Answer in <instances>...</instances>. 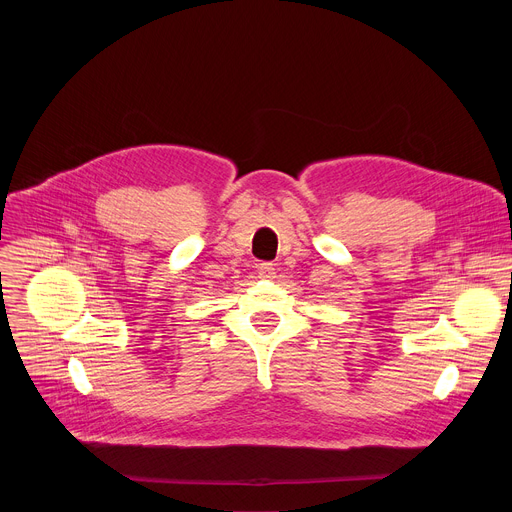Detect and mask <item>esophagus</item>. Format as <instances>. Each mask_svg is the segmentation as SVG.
<instances>
[{
    "label": "esophagus",
    "mask_w": 512,
    "mask_h": 512,
    "mask_svg": "<svg viewBox=\"0 0 512 512\" xmlns=\"http://www.w3.org/2000/svg\"><path fill=\"white\" fill-rule=\"evenodd\" d=\"M259 275L265 279H273L275 277V265L273 263H261L259 265Z\"/></svg>",
    "instance_id": "obj_1"
}]
</instances>
